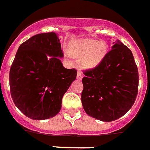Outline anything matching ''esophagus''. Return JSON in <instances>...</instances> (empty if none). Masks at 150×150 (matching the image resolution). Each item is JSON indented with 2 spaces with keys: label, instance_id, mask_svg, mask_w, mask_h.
<instances>
[{
  "label": "esophagus",
  "instance_id": "esophagus-1",
  "mask_svg": "<svg viewBox=\"0 0 150 150\" xmlns=\"http://www.w3.org/2000/svg\"><path fill=\"white\" fill-rule=\"evenodd\" d=\"M82 78H83V73H82L80 71H79L78 73H77V79H82Z\"/></svg>",
  "mask_w": 150,
  "mask_h": 150
}]
</instances>
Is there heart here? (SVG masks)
<instances>
[{
    "mask_svg": "<svg viewBox=\"0 0 150 150\" xmlns=\"http://www.w3.org/2000/svg\"><path fill=\"white\" fill-rule=\"evenodd\" d=\"M66 55L82 59V66L84 68H93L101 62L107 54V45L101 41L94 39H81L73 41L69 44Z\"/></svg>",
    "mask_w": 150,
    "mask_h": 150,
    "instance_id": "heart-1",
    "label": "heart"
}]
</instances>
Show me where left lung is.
Wrapping results in <instances>:
<instances>
[{"label":"left lung","mask_w":150,"mask_h":150,"mask_svg":"<svg viewBox=\"0 0 150 150\" xmlns=\"http://www.w3.org/2000/svg\"><path fill=\"white\" fill-rule=\"evenodd\" d=\"M83 74L81 100L88 115L109 122L132 108L138 91V70L132 51L120 41L99 65Z\"/></svg>","instance_id":"left-lung-1"}]
</instances>
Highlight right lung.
I'll return each instance as SVG.
<instances>
[{
  "label": "right lung",
  "instance_id": "obj_1",
  "mask_svg": "<svg viewBox=\"0 0 150 150\" xmlns=\"http://www.w3.org/2000/svg\"><path fill=\"white\" fill-rule=\"evenodd\" d=\"M61 43L54 32L36 34L21 44L9 71L13 101L25 116L46 120L57 115L63 95L76 78L59 58Z\"/></svg>",
  "mask_w": 150,
  "mask_h": 150
}]
</instances>
